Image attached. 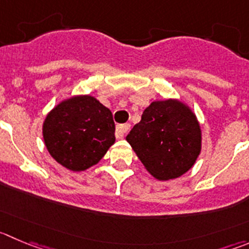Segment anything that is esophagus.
Wrapping results in <instances>:
<instances>
[{
    "instance_id": "1",
    "label": "esophagus",
    "mask_w": 249,
    "mask_h": 249,
    "mask_svg": "<svg viewBox=\"0 0 249 249\" xmlns=\"http://www.w3.org/2000/svg\"><path fill=\"white\" fill-rule=\"evenodd\" d=\"M129 128H131V124H128V123H124V124H118V126L116 127V138L122 139L123 136H124V134L129 131Z\"/></svg>"
}]
</instances>
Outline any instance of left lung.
I'll list each match as a JSON object with an SVG mask.
<instances>
[{"label":"left lung","mask_w":249,"mask_h":249,"mask_svg":"<svg viewBox=\"0 0 249 249\" xmlns=\"http://www.w3.org/2000/svg\"><path fill=\"white\" fill-rule=\"evenodd\" d=\"M126 139L149 174L160 181L186 174L202 149L197 117L175 99L153 101Z\"/></svg>","instance_id":"left-lung-1"}]
</instances>
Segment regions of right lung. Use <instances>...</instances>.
<instances>
[{
    "mask_svg": "<svg viewBox=\"0 0 249 249\" xmlns=\"http://www.w3.org/2000/svg\"><path fill=\"white\" fill-rule=\"evenodd\" d=\"M50 155L72 171L98 164L115 143L112 113L94 96L77 95L52 108L42 124Z\"/></svg>",
    "mask_w": 249,
    "mask_h": 249,
    "instance_id": "add662e5",
    "label": "right lung"
}]
</instances>
